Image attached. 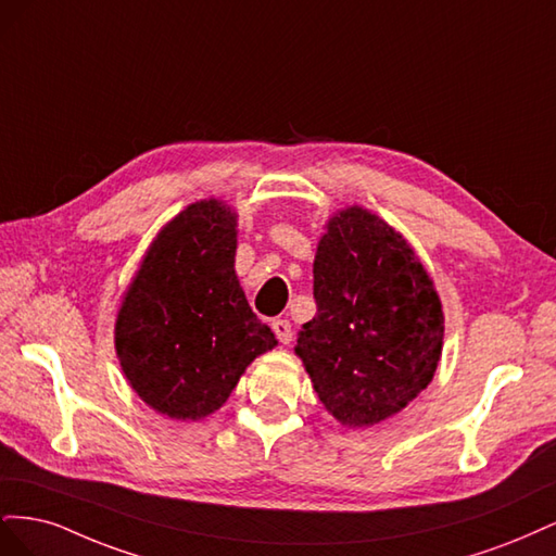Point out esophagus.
Wrapping results in <instances>:
<instances>
[{
	"label": "esophagus",
	"mask_w": 556,
	"mask_h": 556,
	"mask_svg": "<svg viewBox=\"0 0 556 556\" xmlns=\"http://www.w3.org/2000/svg\"><path fill=\"white\" fill-rule=\"evenodd\" d=\"M271 329L276 331V336H278V341L282 343V345H288L290 341H292V325H290V319H274L271 323Z\"/></svg>",
	"instance_id": "esophagus-1"
}]
</instances>
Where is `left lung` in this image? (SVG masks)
<instances>
[{
	"label": "left lung",
	"mask_w": 556,
	"mask_h": 556,
	"mask_svg": "<svg viewBox=\"0 0 556 556\" xmlns=\"http://www.w3.org/2000/svg\"><path fill=\"white\" fill-rule=\"evenodd\" d=\"M325 229L313 262L317 315L294 352L341 425L374 427L433 380L443 304L410 243L376 213L348 206Z\"/></svg>",
	"instance_id": "8db88e82"
}]
</instances>
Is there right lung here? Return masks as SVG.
I'll return each instance as SVG.
<instances>
[{
	"mask_svg": "<svg viewBox=\"0 0 556 556\" xmlns=\"http://www.w3.org/2000/svg\"><path fill=\"white\" fill-rule=\"evenodd\" d=\"M237 217L213 197L172 217L117 308L123 376L146 406L180 422L223 408L245 368L278 345L233 271Z\"/></svg>",
	"mask_w": 556,
	"mask_h": 556,
	"instance_id": "right-lung-1",
	"label": "right lung"
}]
</instances>
